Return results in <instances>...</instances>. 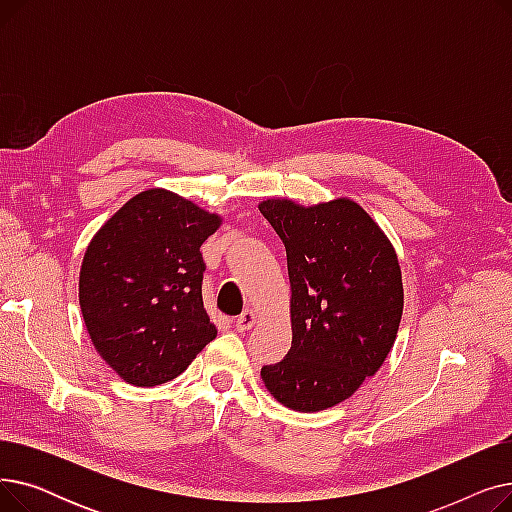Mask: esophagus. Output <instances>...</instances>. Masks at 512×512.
<instances>
[{
  "instance_id": "1",
  "label": "esophagus",
  "mask_w": 512,
  "mask_h": 512,
  "mask_svg": "<svg viewBox=\"0 0 512 512\" xmlns=\"http://www.w3.org/2000/svg\"><path fill=\"white\" fill-rule=\"evenodd\" d=\"M255 324H257V313L253 309H245L234 321V326H236L238 332H249Z\"/></svg>"
}]
</instances>
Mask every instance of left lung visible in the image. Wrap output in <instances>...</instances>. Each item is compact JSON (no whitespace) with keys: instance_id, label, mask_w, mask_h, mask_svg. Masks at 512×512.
Instances as JSON below:
<instances>
[{"instance_id":"left-lung-1","label":"left lung","mask_w":512,"mask_h":512,"mask_svg":"<svg viewBox=\"0 0 512 512\" xmlns=\"http://www.w3.org/2000/svg\"><path fill=\"white\" fill-rule=\"evenodd\" d=\"M286 247L292 344L261 380L280 405L317 413L375 375L398 334L405 290L386 232L353 199L259 203Z\"/></svg>"}]
</instances>
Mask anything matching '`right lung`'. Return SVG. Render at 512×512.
I'll return each mask as SVG.
<instances>
[{"label": "right lung", "mask_w": 512, "mask_h": 512, "mask_svg": "<svg viewBox=\"0 0 512 512\" xmlns=\"http://www.w3.org/2000/svg\"><path fill=\"white\" fill-rule=\"evenodd\" d=\"M220 226V213L147 188L91 238L78 303L95 351L124 382L178 378L218 334L203 307L201 245Z\"/></svg>", "instance_id": "right-lung-1"}]
</instances>
